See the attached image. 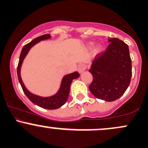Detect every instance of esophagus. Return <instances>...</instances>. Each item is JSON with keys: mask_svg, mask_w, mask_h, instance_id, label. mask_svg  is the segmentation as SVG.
Returning <instances> with one entry per match:
<instances>
[{"mask_svg": "<svg viewBox=\"0 0 148 148\" xmlns=\"http://www.w3.org/2000/svg\"><path fill=\"white\" fill-rule=\"evenodd\" d=\"M87 69V66H86V64H80L79 65V67H78V71H79V72L81 73L83 72L84 71L86 70V69Z\"/></svg>", "mask_w": 148, "mask_h": 148, "instance_id": "obj_1", "label": "esophagus"}]
</instances>
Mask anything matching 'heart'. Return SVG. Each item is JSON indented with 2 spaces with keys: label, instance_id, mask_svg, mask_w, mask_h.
<instances>
[{
  "label": "heart",
  "instance_id": "1",
  "mask_svg": "<svg viewBox=\"0 0 148 148\" xmlns=\"http://www.w3.org/2000/svg\"><path fill=\"white\" fill-rule=\"evenodd\" d=\"M99 48H98L97 49V51H99Z\"/></svg>",
  "mask_w": 148,
  "mask_h": 148
}]
</instances>
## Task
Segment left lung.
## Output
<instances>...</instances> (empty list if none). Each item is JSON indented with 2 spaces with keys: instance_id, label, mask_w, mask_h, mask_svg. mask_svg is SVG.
Returning <instances> with one entry per match:
<instances>
[{
  "instance_id": "left-lung-1",
  "label": "left lung",
  "mask_w": 148,
  "mask_h": 148,
  "mask_svg": "<svg viewBox=\"0 0 148 148\" xmlns=\"http://www.w3.org/2000/svg\"><path fill=\"white\" fill-rule=\"evenodd\" d=\"M111 43L97 55L89 72L92 82L89 90L97 99L113 101L129 87L132 75L129 47L118 38L108 39Z\"/></svg>"
}]
</instances>
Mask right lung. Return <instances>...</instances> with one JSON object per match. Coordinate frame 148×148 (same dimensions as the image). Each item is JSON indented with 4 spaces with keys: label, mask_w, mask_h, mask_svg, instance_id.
I'll use <instances>...</instances> for the list:
<instances>
[{
    "label": "right lung",
    "mask_w": 148,
    "mask_h": 148,
    "mask_svg": "<svg viewBox=\"0 0 148 148\" xmlns=\"http://www.w3.org/2000/svg\"><path fill=\"white\" fill-rule=\"evenodd\" d=\"M51 36L49 34H46V35H42L37 38L34 39L31 42L25 45L22 49L21 54H20L19 61H18V66H17V76L18 81L21 84L22 89H23V92L26 95L27 97L29 99L30 101L33 103L37 105L38 106L42 107L43 108H47V109L52 110L56 109V108H60L62 105H64L67 101V98H68L69 94V90H70V86L72 84L73 79H77L79 77L80 74L77 72H75L72 74H67L64 76L63 79L62 80V84L59 91L55 95L50 97H42L35 95L30 93L28 90L25 87V86L23 84L21 76H20V71H21V67L22 62H23V59L25 57V56L28 53V51L30 50L33 46H34L37 42L42 41V40H47V39L50 38Z\"/></svg>",
    "instance_id": "1"
}]
</instances>
